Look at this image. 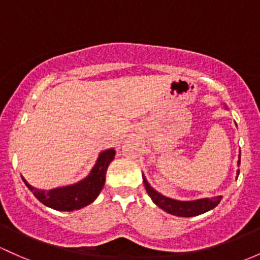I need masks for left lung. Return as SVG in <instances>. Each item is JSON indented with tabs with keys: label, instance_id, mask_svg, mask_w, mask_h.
<instances>
[{
	"label": "left lung",
	"instance_id": "1",
	"mask_svg": "<svg viewBox=\"0 0 260 260\" xmlns=\"http://www.w3.org/2000/svg\"><path fill=\"white\" fill-rule=\"evenodd\" d=\"M241 164V150H239L238 155V161L237 165L239 167ZM239 175V169L237 170V178ZM143 176V182L145 190H147L148 195L152 199V201L158 207H160L161 210H164L165 212L170 213V215L179 216V217H193V216L202 215V213L207 212V211L215 209L216 206L221 202V196H216L212 199H199V200H191V201H180V200H174L167 196L161 195L160 192H158L155 189H153L150 186V184L145 179L144 174H142Z\"/></svg>",
	"mask_w": 260,
	"mask_h": 260
}]
</instances>
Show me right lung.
Returning <instances> with one entry per match:
<instances>
[{
  "mask_svg": "<svg viewBox=\"0 0 260 260\" xmlns=\"http://www.w3.org/2000/svg\"><path fill=\"white\" fill-rule=\"evenodd\" d=\"M115 154L116 150L113 148L102 150L86 178L81 179L75 184L54 187L47 191L37 189L28 184L23 176H22V180L27 185L28 189L32 191L33 195L45 206L56 211H68V212L80 210L92 204L98 199L102 187L105 186L107 168L110 162L115 159Z\"/></svg>",
  "mask_w": 260,
  "mask_h": 260,
  "instance_id": "right-lung-1",
  "label": "right lung"
}]
</instances>
